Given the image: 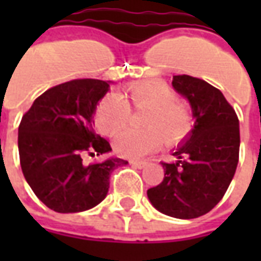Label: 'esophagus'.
<instances>
[{"mask_svg": "<svg viewBox=\"0 0 261 261\" xmlns=\"http://www.w3.org/2000/svg\"><path fill=\"white\" fill-rule=\"evenodd\" d=\"M130 164L133 165V166L138 168V169H144V168L148 165V162L147 161H131Z\"/></svg>", "mask_w": 261, "mask_h": 261, "instance_id": "esophagus-1", "label": "esophagus"}]
</instances>
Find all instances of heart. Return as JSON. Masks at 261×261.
<instances>
[{"mask_svg": "<svg viewBox=\"0 0 261 261\" xmlns=\"http://www.w3.org/2000/svg\"><path fill=\"white\" fill-rule=\"evenodd\" d=\"M127 97L136 109H144L145 128H125L114 137L113 148L124 158H141L156 151L162 142L173 145L185 140L193 128L190 110L177 100L176 92L165 81L148 80L128 86ZM131 108L123 95L110 92L99 100L95 124L105 136H113L130 119Z\"/></svg>", "mask_w": 261, "mask_h": 261, "instance_id": "b5f03b06", "label": "heart"}]
</instances>
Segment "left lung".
<instances>
[{
    "label": "left lung",
    "instance_id": "1",
    "mask_svg": "<svg viewBox=\"0 0 261 261\" xmlns=\"http://www.w3.org/2000/svg\"><path fill=\"white\" fill-rule=\"evenodd\" d=\"M172 85L187 97L194 128L173 151L175 164L162 162L165 177L148 189L153 207L173 218H198L224 197L239 162V120L222 92L190 75H175Z\"/></svg>",
    "mask_w": 261,
    "mask_h": 261
}]
</instances>
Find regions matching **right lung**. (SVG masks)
Wrapping results in <instances>:
<instances>
[{"label": "right lung", "mask_w": 261, "mask_h": 261, "mask_svg": "<svg viewBox=\"0 0 261 261\" xmlns=\"http://www.w3.org/2000/svg\"><path fill=\"white\" fill-rule=\"evenodd\" d=\"M109 91L100 80H72L53 86L33 102L18 130L20 168L37 198L56 213H81L95 207L109 192L117 166L109 158L84 164V156L112 151L93 130L97 102Z\"/></svg>", "instance_id": "add662e5"}]
</instances>
